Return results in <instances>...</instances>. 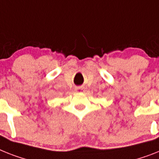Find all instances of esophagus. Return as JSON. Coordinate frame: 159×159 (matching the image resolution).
Instances as JSON below:
<instances>
[{
    "label": "esophagus",
    "mask_w": 159,
    "mask_h": 159,
    "mask_svg": "<svg viewBox=\"0 0 159 159\" xmlns=\"http://www.w3.org/2000/svg\"><path fill=\"white\" fill-rule=\"evenodd\" d=\"M77 90H79V89H81V88H77Z\"/></svg>",
    "instance_id": "esophagus-1"
}]
</instances>
